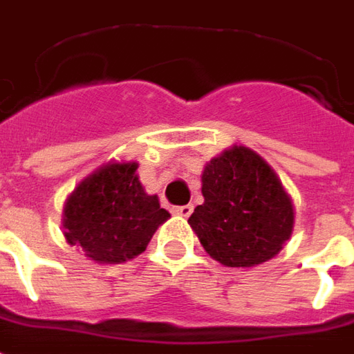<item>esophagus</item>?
Segmentation results:
<instances>
[{"mask_svg":"<svg viewBox=\"0 0 354 354\" xmlns=\"http://www.w3.org/2000/svg\"><path fill=\"white\" fill-rule=\"evenodd\" d=\"M194 209V205L187 204V205H177V207H173V213L175 215H181V217H189L190 213Z\"/></svg>","mask_w":354,"mask_h":354,"instance_id":"1","label":"esophagus"}]
</instances>
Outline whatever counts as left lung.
<instances>
[{"label":"left lung","mask_w":354,"mask_h":354,"mask_svg":"<svg viewBox=\"0 0 354 354\" xmlns=\"http://www.w3.org/2000/svg\"><path fill=\"white\" fill-rule=\"evenodd\" d=\"M204 204L189 217L200 244L225 267H253L274 257L293 229V205L277 173L245 147L205 165Z\"/></svg>","instance_id":"obj_1"}]
</instances>
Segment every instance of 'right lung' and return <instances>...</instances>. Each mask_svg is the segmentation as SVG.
I'll return each instance as SVG.
<instances>
[{
	"instance_id": "add662e5",
	"label": "right lung",
	"mask_w": 354,
	"mask_h": 354,
	"mask_svg": "<svg viewBox=\"0 0 354 354\" xmlns=\"http://www.w3.org/2000/svg\"><path fill=\"white\" fill-rule=\"evenodd\" d=\"M137 164H109L89 175L64 207V236L97 263H124L145 252L158 225L169 217L149 196Z\"/></svg>"
}]
</instances>
